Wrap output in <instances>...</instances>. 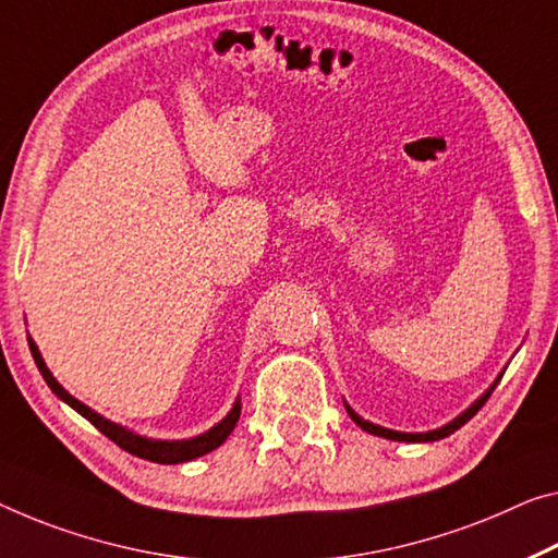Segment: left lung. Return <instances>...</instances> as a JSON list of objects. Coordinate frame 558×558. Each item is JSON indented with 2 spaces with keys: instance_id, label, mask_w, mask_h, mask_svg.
<instances>
[{
  "instance_id": "obj_1",
  "label": "left lung",
  "mask_w": 558,
  "mask_h": 558,
  "mask_svg": "<svg viewBox=\"0 0 558 558\" xmlns=\"http://www.w3.org/2000/svg\"><path fill=\"white\" fill-rule=\"evenodd\" d=\"M499 379H501V376H499ZM496 384H499V381H496ZM496 384H494V387L492 389H488L486 393H484V397L482 399H478L476 401V404H471L466 411H464V414H461V416H457V418H453V422L451 424H447V426H441V428H434V432H426V434H404V432H391V428H384V426H376V424H368V422H364V418L362 416H359V414H354V411H351L349 407H347V411H349V416L351 418H354V424H359V426H362L364 428V432H368V434H374V436H384V439H391V441H436V439H444V436H449V434H453V432H457V428H461V426H464L466 422H469V418L471 416H474L476 414V411L478 409H482L484 404H486V399L488 397H492V391L496 389Z\"/></svg>"
}]
</instances>
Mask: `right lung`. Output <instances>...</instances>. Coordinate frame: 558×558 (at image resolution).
<instances>
[{
  "label": "right lung",
  "mask_w": 558,
  "mask_h": 558,
  "mask_svg": "<svg viewBox=\"0 0 558 558\" xmlns=\"http://www.w3.org/2000/svg\"><path fill=\"white\" fill-rule=\"evenodd\" d=\"M29 351H32V356H34V364H37L41 376H45V381L49 384V389L54 391L59 399L66 401V404H70L74 411H80V414L87 418V422H92L94 426L99 428L101 434L109 436V439L114 441L119 449L130 451V453H134V457H140V459L157 461V464H182V461H192L196 457H204V453H209V451H214L217 447H221V444L227 441V436L234 432V426L239 422V414H242V401L236 399L234 409L229 411L225 422L217 424L214 428H209L207 434L196 436V439H186V441H154V439H144V436H136L132 432H126V428H122V426L107 422L105 416H99L97 411H92L89 407H84L82 401H76L70 391H64L62 387H59L54 376H51L49 368L45 366V362H41L39 349H37V344H34L32 339H29Z\"/></svg>",
  "instance_id": "right-lung-1"
}]
</instances>
